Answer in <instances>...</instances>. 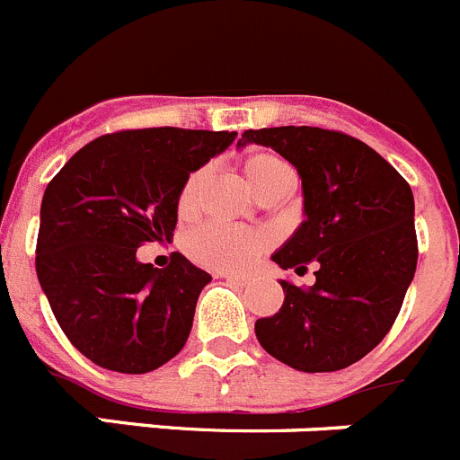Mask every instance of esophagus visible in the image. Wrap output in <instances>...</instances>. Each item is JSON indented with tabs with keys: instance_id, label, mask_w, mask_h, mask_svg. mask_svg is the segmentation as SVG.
I'll return each mask as SVG.
<instances>
[{
	"instance_id": "34e87169",
	"label": "esophagus",
	"mask_w": 460,
	"mask_h": 460,
	"mask_svg": "<svg viewBox=\"0 0 460 460\" xmlns=\"http://www.w3.org/2000/svg\"><path fill=\"white\" fill-rule=\"evenodd\" d=\"M223 279L230 280V283H234V286H242V288H246L253 283V279H251L249 274H234V271H226V274H223Z\"/></svg>"
}]
</instances>
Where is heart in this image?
Returning a JSON list of instances; mask_svg holds the SVG:
<instances>
[{
    "instance_id": "obj_1",
    "label": "heart",
    "mask_w": 460,
    "mask_h": 460,
    "mask_svg": "<svg viewBox=\"0 0 460 460\" xmlns=\"http://www.w3.org/2000/svg\"><path fill=\"white\" fill-rule=\"evenodd\" d=\"M243 181L249 189L265 200L267 195H283L295 184V172L290 164L271 152H255L242 161ZM207 168L195 170L186 177L177 195V214L181 218L193 217L200 205L202 190L207 186ZM267 237L262 233H246V230H233V227L207 223L195 227L193 233L186 234L184 249L190 258L202 267L211 270H246L253 265L258 255L267 249Z\"/></svg>"
}]
</instances>
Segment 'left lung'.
I'll use <instances>...</instances> for the list:
<instances>
[{"mask_svg":"<svg viewBox=\"0 0 460 460\" xmlns=\"http://www.w3.org/2000/svg\"><path fill=\"white\" fill-rule=\"evenodd\" d=\"M246 145L279 152L302 180L304 221L271 260L296 274L318 265L308 290L280 280L283 306L255 323V336L296 371H341L387 336L412 283V189L376 149L339 131L251 128L237 147Z\"/></svg>","mask_w":460,"mask_h":460,"instance_id":"left-lung-1","label":"left lung"}]
</instances>
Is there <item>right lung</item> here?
I'll return each instance as SVG.
<instances>
[{"label": "right lung", "instance_id": "obj_1", "mask_svg": "<svg viewBox=\"0 0 460 460\" xmlns=\"http://www.w3.org/2000/svg\"><path fill=\"white\" fill-rule=\"evenodd\" d=\"M234 137L172 126L110 133L48 184L36 274L64 334L93 364L137 376L184 348L211 276L181 253L156 270L136 251L172 237L181 184Z\"/></svg>", "mask_w": 460, "mask_h": 460}]
</instances>
